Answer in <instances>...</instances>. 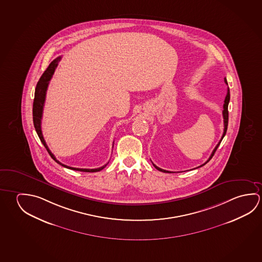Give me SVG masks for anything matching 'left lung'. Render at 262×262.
Wrapping results in <instances>:
<instances>
[{
	"instance_id": "obj_1",
	"label": "left lung",
	"mask_w": 262,
	"mask_h": 262,
	"mask_svg": "<svg viewBox=\"0 0 262 262\" xmlns=\"http://www.w3.org/2000/svg\"><path fill=\"white\" fill-rule=\"evenodd\" d=\"M225 83L227 84V78L225 77ZM229 99H230V92H229V89H227V96H226V99H225V103H224L223 106V118H224V133L223 135H222V137H221V140L219 141V143L216 144V146L214 147V150H213V151H212V154H211L210 157L208 158V160L206 161V163H203L202 165H200V166H198V167H202V166H204L205 164H206V163H208L209 161H210L211 159H212V157L214 156V152H215V150H216V149L219 148V144L221 143V142H222V140H223V138L225 137V135H226V133H227V124H228V110H227V107H228V103H229ZM152 164H154V166H155L157 170H159V171H161V172H170V171H166V170H163V169H161V168H159L158 166H156L155 165V163H152ZM195 169V168H194Z\"/></svg>"
}]
</instances>
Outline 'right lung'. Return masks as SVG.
Segmentation results:
<instances>
[{"label":"right lung","mask_w":262,"mask_h":262,"mask_svg":"<svg viewBox=\"0 0 262 262\" xmlns=\"http://www.w3.org/2000/svg\"><path fill=\"white\" fill-rule=\"evenodd\" d=\"M61 60V56L56 57L55 60L52 61L51 63L48 66L47 70L43 72V75L40 77L39 81L37 82V85L35 88V99H34V104H33V120H34V125H35V129L36 130V133L38 135L40 141L42 142L43 146L46 147V149L48 151V154L50 155L52 159L55 160L56 163L58 164L62 165L63 167L68 168V169H71V170H75V171H80V172H99L101 171L103 168L107 166V164H105L101 167L96 168V169H82V168H74L68 166L66 164L60 163L58 160H56L55 155H53L51 150H49L47 142L43 139V133H42V129H41V120H42V115H43V104H45V100H46V94H47V90H48V84L49 81L51 80L52 77L54 75V72L56 70V67L58 64V62Z\"/></svg>","instance_id":"obj_1"}]
</instances>
